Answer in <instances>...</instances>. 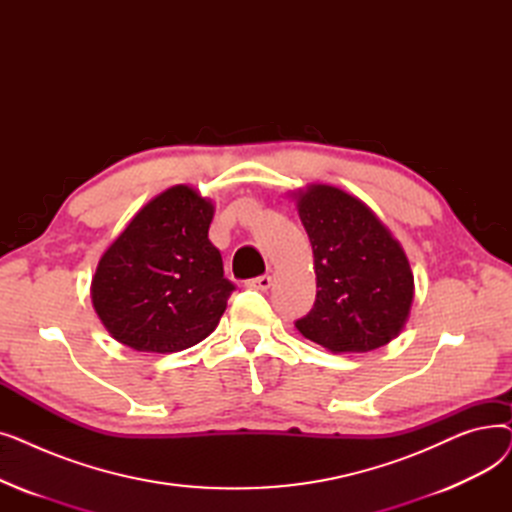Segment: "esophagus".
<instances>
[{"mask_svg":"<svg viewBox=\"0 0 512 512\" xmlns=\"http://www.w3.org/2000/svg\"><path fill=\"white\" fill-rule=\"evenodd\" d=\"M249 288H255V290H267L272 286V276H259V278H253L247 282Z\"/></svg>","mask_w":512,"mask_h":512,"instance_id":"1","label":"esophagus"}]
</instances>
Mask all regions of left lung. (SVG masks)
I'll list each match as a JSON object with an SVG mask.
<instances>
[{
    "instance_id": "obj_1",
    "label": "left lung",
    "mask_w": 512,
    "mask_h": 512,
    "mask_svg": "<svg viewBox=\"0 0 512 512\" xmlns=\"http://www.w3.org/2000/svg\"><path fill=\"white\" fill-rule=\"evenodd\" d=\"M313 247L317 294L297 330L332 353L375 351L405 328L415 294L400 242L361 199L330 184L294 195Z\"/></svg>"
}]
</instances>
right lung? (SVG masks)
I'll return each mask as SVG.
<instances>
[{"mask_svg":"<svg viewBox=\"0 0 512 512\" xmlns=\"http://www.w3.org/2000/svg\"><path fill=\"white\" fill-rule=\"evenodd\" d=\"M213 203L176 184L151 199L112 242L91 282L110 336L141 353H178L220 324L234 284L207 236Z\"/></svg>","mask_w":512,"mask_h":512,"instance_id":"obj_1","label":"right lung"}]
</instances>
